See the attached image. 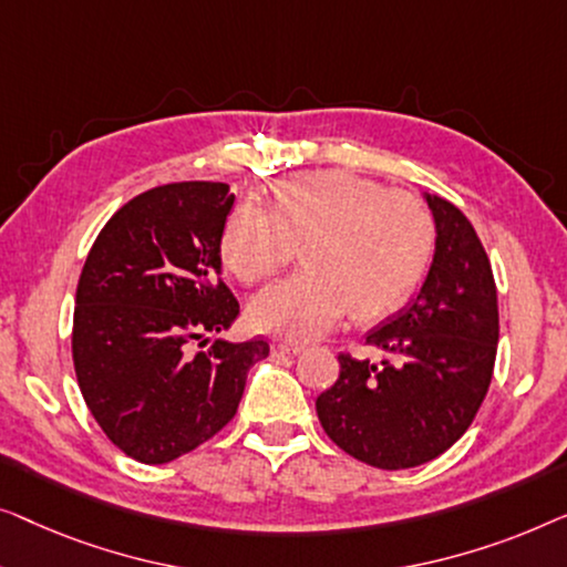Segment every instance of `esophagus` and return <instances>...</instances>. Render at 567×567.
Masks as SVG:
<instances>
[{"label":"esophagus","instance_id":"obj_1","mask_svg":"<svg viewBox=\"0 0 567 567\" xmlns=\"http://www.w3.org/2000/svg\"><path fill=\"white\" fill-rule=\"evenodd\" d=\"M306 344H300V341H275L272 344V354L275 357H285V354H300Z\"/></svg>","mask_w":567,"mask_h":567}]
</instances>
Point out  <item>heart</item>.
<instances>
[{"instance_id":"heart-1","label":"heart","mask_w":567,"mask_h":567,"mask_svg":"<svg viewBox=\"0 0 567 567\" xmlns=\"http://www.w3.org/2000/svg\"><path fill=\"white\" fill-rule=\"evenodd\" d=\"M434 241V218L416 195L329 169L277 182L269 210L238 203L223 226L220 257L251 285L282 269L302 244L308 269L261 290L249 321L310 339L352 306L357 318H380L409 302L432 265Z\"/></svg>"}]
</instances>
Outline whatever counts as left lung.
Segmentation results:
<instances>
[{"label": "left lung", "mask_w": 567, "mask_h": 567, "mask_svg": "<svg viewBox=\"0 0 567 567\" xmlns=\"http://www.w3.org/2000/svg\"><path fill=\"white\" fill-rule=\"evenodd\" d=\"M436 251L416 300L367 333L382 360L339 354V380L316 401L329 440L380 470L424 465L473 424L493 378L498 295L473 223L424 195Z\"/></svg>", "instance_id": "obj_1"}]
</instances>
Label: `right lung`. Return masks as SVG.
Returning a JSON list of instances; mask_svg holds the SVG:
<instances>
[{
    "label": "right lung",
    "instance_id": "1",
    "mask_svg": "<svg viewBox=\"0 0 567 567\" xmlns=\"http://www.w3.org/2000/svg\"><path fill=\"white\" fill-rule=\"evenodd\" d=\"M223 182H174L127 200L94 238L76 285L71 354L86 409L127 457L164 465L236 416L269 344L213 341L238 316L220 280L234 207Z\"/></svg>",
    "mask_w": 567,
    "mask_h": 567
}]
</instances>
